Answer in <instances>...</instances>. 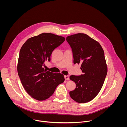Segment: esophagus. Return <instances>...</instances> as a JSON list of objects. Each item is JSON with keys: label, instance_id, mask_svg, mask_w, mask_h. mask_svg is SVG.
Masks as SVG:
<instances>
[{"label": "esophagus", "instance_id": "1", "mask_svg": "<svg viewBox=\"0 0 127 127\" xmlns=\"http://www.w3.org/2000/svg\"><path fill=\"white\" fill-rule=\"evenodd\" d=\"M64 78L66 80H69V75H65Z\"/></svg>", "mask_w": 127, "mask_h": 127}]
</instances>
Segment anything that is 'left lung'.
Returning a JSON list of instances; mask_svg holds the SVG:
<instances>
[{
  "instance_id": "1",
  "label": "left lung",
  "mask_w": 127,
  "mask_h": 127,
  "mask_svg": "<svg viewBox=\"0 0 127 127\" xmlns=\"http://www.w3.org/2000/svg\"><path fill=\"white\" fill-rule=\"evenodd\" d=\"M66 41L72 49L74 64L81 63L83 73L70 76L76 83L75 89L69 93L70 96L79 103L90 101L100 92L107 74L103 50L98 42L85 33L68 36Z\"/></svg>"
}]
</instances>
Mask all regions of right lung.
Returning <instances> with one entry per match:
<instances>
[{"label": "right lung", "mask_w": 127, "mask_h": 127, "mask_svg": "<svg viewBox=\"0 0 127 127\" xmlns=\"http://www.w3.org/2000/svg\"><path fill=\"white\" fill-rule=\"evenodd\" d=\"M65 40L61 36L45 32L29 39L22 47L17 72L26 91L32 98H48L64 81L63 74L47 71L43 66L46 61H50L53 51Z\"/></svg>", "instance_id": "add662e5"}]
</instances>
